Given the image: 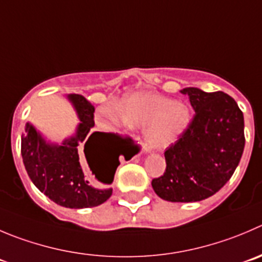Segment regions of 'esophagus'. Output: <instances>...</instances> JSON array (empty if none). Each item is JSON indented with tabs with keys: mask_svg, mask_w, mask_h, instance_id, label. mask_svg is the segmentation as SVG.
<instances>
[{
	"mask_svg": "<svg viewBox=\"0 0 262 262\" xmlns=\"http://www.w3.org/2000/svg\"><path fill=\"white\" fill-rule=\"evenodd\" d=\"M146 151H148V149H145V150H144V151H143V153H146Z\"/></svg>",
	"mask_w": 262,
	"mask_h": 262,
	"instance_id": "1",
	"label": "esophagus"
}]
</instances>
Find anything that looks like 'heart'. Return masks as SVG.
<instances>
[{
	"label": "heart",
	"mask_w": 262,
	"mask_h": 262,
	"mask_svg": "<svg viewBox=\"0 0 262 262\" xmlns=\"http://www.w3.org/2000/svg\"><path fill=\"white\" fill-rule=\"evenodd\" d=\"M101 126L113 128L123 121L129 127L144 128V139L151 148L172 145L190 123L188 106L166 96L136 92L122 99L117 108L101 106L98 111Z\"/></svg>",
	"instance_id": "heart-1"
}]
</instances>
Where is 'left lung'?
<instances>
[{"label": "left lung", "mask_w": 262, "mask_h": 262, "mask_svg": "<svg viewBox=\"0 0 262 262\" xmlns=\"http://www.w3.org/2000/svg\"><path fill=\"white\" fill-rule=\"evenodd\" d=\"M194 114L185 133L164 151L166 171L151 180L158 196L170 202H198L217 193L233 176L245 149V118L223 91L181 90Z\"/></svg>", "instance_id": "8db88e82"}]
</instances>
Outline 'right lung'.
<instances>
[{
    "instance_id": "right-lung-1",
    "label": "right lung",
    "mask_w": 262,
    "mask_h": 262,
    "mask_svg": "<svg viewBox=\"0 0 262 262\" xmlns=\"http://www.w3.org/2000/svg\"><path fill=\"white\" fill-rule=\"evenodd\" d=\"M81 123L61 145L47 144L31 123L21 134V157L39 191L67 208L96 207L112 195L111 184L119 159L138 153L129 136L92 131L95 108L84 96L71 94ZM86 160L92 173L84 170Z\"/></svg>"
}]
</instances>
